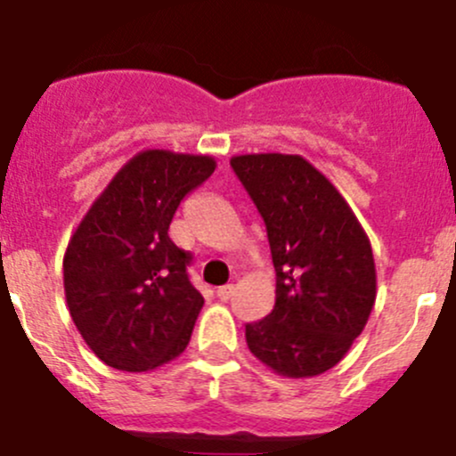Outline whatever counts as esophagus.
Returning a JSON list of instances; mask_svg holds the SVG:
<instances>
[{
    "label": "esophagus",
    "mask_w": 456,
    "mask_h": 456,
    "mask_svg": "<svg viewBox=\"0 0 456 456\" xmlns=\"http://www.w3.org/2000/svg\"><path fill=\"white\" fill-rule=\"evenodd\" d=\"M215 294H217L219 300H230V297L234 294V288L232 285H222V288H217V292Z\"/></svg>",
    "instance_id": "1"
}]
</instances>
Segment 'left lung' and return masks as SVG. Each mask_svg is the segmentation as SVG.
Listing matches in <instances>:
<instances>
[{"instance_id":"8db88e82","label":"left lung","mask_w":456,"mask_h":456,"mask_svg":"<svg viewBox=\"0 0 456 456\" xmlns=\"http://www.w3.org/2000/svg\"><path fill=\"white\" fill-rule=\"evenodd\" d=\"M255 201L276 272L274 309L248 322V349L288 378L336 367L369 321L375 263L367 232L336 186L300 156L230 159Z\"/></svg>"}]
</instances>
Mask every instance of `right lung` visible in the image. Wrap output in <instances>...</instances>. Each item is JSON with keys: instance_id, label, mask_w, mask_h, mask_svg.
<instances>
[{"instance_id": "1", "label": "right lung", "mask_w": 456, "mask_h": 456, "mask_svg": "<svg viewBox=\"0 0 456 456\" xmlns=\"http://www.w3.org/2000/svg\"><path fill=\"white\" fill-rule=\"evenodd\" d=\"M215 167L210 156L140 151L69 239V316L107 367L140 373L171 362L189 345L204 298L189 281L191 255L171 241L168 226Z\"/></svg>"}]
</instances>
